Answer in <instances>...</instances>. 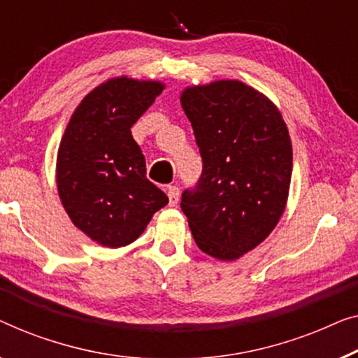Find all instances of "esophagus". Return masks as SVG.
Here are the masks:
<instances>
[{"mask_svg":"<svg viewBox=\"0 0 358 358\" xmlns=\"http://www.w3.org/2000/svg\"><path fill=\"white\" fill-rule=\"evenodd\" d=\"M167 196H169V204L177 206L180 199V189L178 186H169L167 188Z\"/></svg>","mask_w":358,"mask_h":358,"instance_id":"34e87169","label":"esophagus"}]
</instances>
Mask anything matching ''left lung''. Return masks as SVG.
Here are the masks:
<instances>
[{"label": "left lung", "instance_id": "8db88e82", "mask_svg": "<svg viewBox=\"0 0 358 358\" xmlns=\"http://www.w3.org/2000/svg\"><path fill=\"white\" fill-rule=\"evenodd\" d=\"M181 107L203 159L194 188L181 194L199 250L231 261L278 225L292 177V143L274 103L240 80L189 87Z\"/></svg>", "mask_w": 358, "mask_h": 358}]
</instances>
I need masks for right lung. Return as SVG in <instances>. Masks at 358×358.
<instances>
[{
	"label": "right lung",
	"mask_w": 358,
	"mask_h": 358,
	"mask_svg": "<svg viewBox=\"0 0 358 358\" xmlns=\"http://www.w3.org/2000/svg\"><path fill=\"white\" fill-rule=\"evenodd\" d=\"M164 90L154 80L110 79L89 92L58 149L57 183L73 224L99 245L120 248L143 234L167 194L145 178L131 127Z\"/></svg>",
	"instance_id": "1"
}]
</instances>
